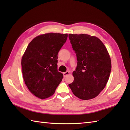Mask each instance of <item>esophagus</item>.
<instances>
[{
  "label": "esophagus",
  "mask_w": 130,
  "mask_h": 130,
  "mask_svg": "<svg viewBox=\"0 0 130 130\" xmlns=\"http://www.w3.org/2000/svg\"><path fill=\"white\" fill-rule=\"evenodd\" d=\"M69 74H70V71H66V72L63 73V76L66 77V76H67L68 75H69Z\"/></svg>",
  "instance_id": "esophagus-1"
}]
</instances>
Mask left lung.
Masks as SVG:
<instances>
[{
	"mask_svg": "<svg viewBox=\"0 0 130 130\" xmlns=\"http://www.w3.org/2000/svg\"><path fill=\"white\" fill-rule=\"evenodd\" d=\"M77 57L74 81L69 87L83 100L96 97L106 87L111 70V60L103 43L87 34H69Z\"/></svg>",
	"mask_w": 130,
	"mask_h": 130,
	"instance_id": "obj_1",
	"label": "left lung"
}]
</instances>
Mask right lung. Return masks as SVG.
I'll return each instance as SVG.
<instances>
[{"instance_id": "1", "label": "right lung", "mask_w": 130, "mask_h": 130, "mask_svg": "<svg viewBox=\"0 0 130 130\" xmlns=\"http://www.w3.org/2000/svg\"><path fill=\"white\" fill-rule=\"evenodd\" d=\"M68 34L48 33L30 42L21 60L24 83L33 94L41 99L54 94L63 78L57 71V54Z\"/></svg>"}]
</instances>
